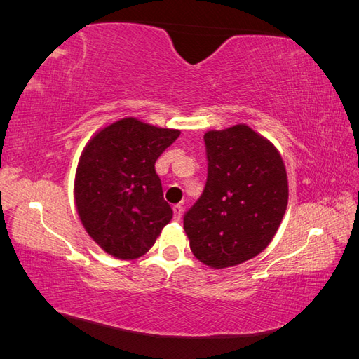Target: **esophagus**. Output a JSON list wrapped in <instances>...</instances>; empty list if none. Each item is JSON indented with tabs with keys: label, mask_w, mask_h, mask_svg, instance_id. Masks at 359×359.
<instances>
[{
	"label": "esophagus",
	"mask_w": 359,
	"mask_h": 359,
	"mask_svg": "<svg viewBox=\"0 0 359 359\" xmlns=\"http://www.w3.org/2000/svg\"><path fill=\"white\" fill-rule=\"evenodd\" d=\"M173 220L175 222H180L181 220V217H182V206L181 205H173Z\"/></svg>",
	"instance_id": "esophagus-1"
}]
</instances>
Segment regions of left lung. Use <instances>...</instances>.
I'll return each mask as SVG.
<instances>
[{"label":"left lung","mask_w":359,"mask_h":359,"mask_svg":"<svg viewBox=\"0 0 359 359\" xmlns=\"http://www.w3.org/2000/svg\"><path fill=\"white\" fill-rule=\"evenodd\" d=\"M203 140L208 177L184 231L193 255L222 269L268 247L286 212L287 175L277 148L245 124L211 130Z\"/></svg>","instance_id":"obj_1"}]
</instances>
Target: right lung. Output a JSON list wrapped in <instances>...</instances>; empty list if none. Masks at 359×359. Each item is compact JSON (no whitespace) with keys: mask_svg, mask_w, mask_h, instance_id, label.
<instances>
[{"mask_svg":"<svg viewBox=\"0 0 359 359\" xmlns=\"http://www.w3.org/2000/svg\"><path fill=\"white\" fill-rule=\"evenodd\" d=\"M180 133L123 118L102 128L83 148L74 202L85 231L106 253L137 259L170 222L173 211L163 198L154 165Z\"/></svg>","mask_w":359,"mask_h":359,"instance_id":"add662e5","label":"right lung"}]
</instances>
